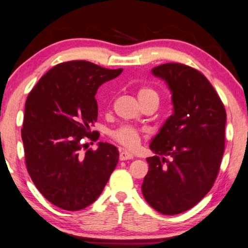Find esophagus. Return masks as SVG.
<instances>
[{
	"instance_id": "34e87169",
	"label": "esophagus",
	"mask_w": 248,
	"mask_h": 248,
	"mask_svg": "<svg viewBox=\"0 0 248 248\" xmlns=\"http://www.w3.org/2000/svg\"><path fill=\"white\" fill-rule=\"evenodd\" d=\"M119 158H120V161H127V159H132L133 155L130 152H128V151H121Z\"/></svg>"
}]
</instances>
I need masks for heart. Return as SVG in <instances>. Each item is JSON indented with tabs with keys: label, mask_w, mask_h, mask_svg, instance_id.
<instances>
[{
	"label": "heart",
	"mask_w": 248,
	"mask_h": 248,
	"mask_svg": "<svg viewBox=\"0 0 248 248\" xmlns=\"http://www.w3.org/2000/svg\"><path fill=\"white\" fill-rule=\"evenodd\" d=\"M137 95L141 105L149 102V100H156L158 103L157 92L149 85H141L137 91ZM111 136L118 143L128 149H134L140 143L141 140L140 133L138 132V130L130 127V125H123V127L116 129L115 131H112Z\"/></svg>",
	"instance_id": "heart-1"
}]
</instances>
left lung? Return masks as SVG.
Listing matches in <instances>:
<instances>
[{"mask_svg":"<svg viewBox=\"0 0 248 248\" xmlns=\"http://www.w3.org/2000/svg\"><path fill=\"white\" fill-rule=\"evenodd\" d=\"M171 91L174 114L150 144L143 197L162 215L189 210L211 189L224 153L226 112L211 83L191 66L165 63L152 70Z\"/></svg>","mask_w":248,"mask_h":248,"instance_id":"obj_1","label":"left lung"}]
</instances>
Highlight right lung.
Here are the masks:
<instances>
[{
    "mask_svg": "<svg viewBox=\"0 0 248 248\" xmlns=\"http://www.w3.org/2000/svg\"><path fill=\"white\" fill-rule=\"evenodd\" d=\"M89 61L62 62L50 69L31 91L25 105L22 139L29 176L57 207L78 211L102 194L118 163L115 145L98 142L87 150L83 139L97 120L98 87L120 75Z\"/></svg>",
    "mask_w": 248,
    "mask_h": 248,
    "instance_id": "right-lung-1",
    "label": "right lung"
}]
</instances>
